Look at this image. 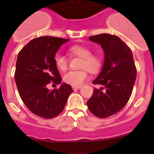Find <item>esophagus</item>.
Here are the masks:
<instances>
[{"mask_svg": "<svg viewBox=\"0 0 154 154\" xmlns=\"http://www.w3.org/2000/svg\"><path fill=\"white\" fill-rule=\"evenodd\" d=\"M80 88H81L80 86H72L73 90H74V91H76V90H77V89H80Z\"/></svg>", "mask_w": 154, "mask_h": 154, "instance_id": "1", "label": "esophagus"}]
</instances>
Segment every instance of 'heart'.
<instances>
[{
    "instance_id": "heart-1",
    "label": "heart",
    "mask_w": 154,
    "mask_h": 154,
    "mask_svg": "<svg viewBox=\"0 0 154 154\" xmlns=\"http://www.w3.org/2000/svg\"><path fill=\"white\" fill-rule=\"evenodd\" d=\"M68 51L72 55L77 56L82 58L83 61L80 64V68H86V69L68 71L63 77V80L65 83L71 86H80L88 78V73L86 69L91 73L97 72L102 66V59L98 54H91V50L85 45H73L68 49ZM54 63L57 68L60 71H66L67 69V59L60 53L55 54Z\"/></svg>"
}]
</instances>
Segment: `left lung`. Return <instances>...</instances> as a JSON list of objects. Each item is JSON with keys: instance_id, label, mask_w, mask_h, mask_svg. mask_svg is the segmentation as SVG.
Wrapping results in <instances>:
<instances>
[{"instance_id": "8db88e82", "label": "left lung", "mask_w": 154, "mask_h": 154, "mask_svg": "<svg viewBox=\"0 0 154 154\" xmlns=\"http://www.w3.org/2000/svg\"><path fill=\"white\" fill-rule=\"evenodd\" d=\"M101 46L104 61L94 84L93 94L87 102L88 109L98 118H107L122 110L128 102L136 78L133 53L116 35L103 33L89 37Z\"/></svg>"}]
</instances>
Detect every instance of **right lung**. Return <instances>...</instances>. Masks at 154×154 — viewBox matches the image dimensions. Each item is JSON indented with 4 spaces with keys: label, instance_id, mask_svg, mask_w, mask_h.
<instances>
[{
    "label": "right lung",
    "instance_id": "add662e5",
    "mask_svg": "<svg viewBox=\"0 0 154 154\" xmlns=\"http://www.w3.org/2000/svg\"><path fill=\"white\" fill-rule=\"evenodd\" d=\"M69 39L42 36L31 40L18 54L15 80L20 97L26 106L36 116L52 119L63 111L70 85L62 83L58 89L47 88L51 81L58 85L62 79L54 63V56Z\"/></svg>",
    "mask_w": 154,
    "mask_h": 154
}]
</instances>
